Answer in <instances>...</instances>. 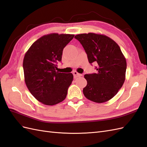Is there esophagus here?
<instances>
[{
    "label": "esophagus",
    "instance_id": "34e87169",
    "mask_svg": "<svg viewBox=\"0 0 147 147\" xmlns=\"http://www.w3.org/2000/svg\"><path fill=\"white\" fill-rule=\"evenodd\" d=\"M73 76H74V78H78V77H80V76H82V74H80V73H78L77 71H73Z\"/></svg>",
    "mask_w": 147,
    "mask_h": 147
}]
</instances>
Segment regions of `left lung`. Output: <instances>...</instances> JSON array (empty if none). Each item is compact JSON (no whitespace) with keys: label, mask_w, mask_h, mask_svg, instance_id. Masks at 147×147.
<instances>
[{"label":"left lung","mask_w":147,"mask_h":147,"mask_svg":"<svg viewBox=\"0 0 147 147\" xmlns=\"http://www.w3.org/2000/svg\"><path fill=\"white\" fill-rule=\"evenodd\" d=\"M88 55L89 63H96L97 73L85 74L87 85L83 89L86 98L97 103L114 97L125 80L127 62L115 41L104 35L82 33L74 36Z\"/></svg>","instance_id":"obj_1"}]
</instances>
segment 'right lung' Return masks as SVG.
Masks as SVG:
<instances>
[{
	"label": "right lung",
	"mask_w": 147,
	"mask_h": 147,
	"mask_svg": "<svg viewBox=\"0 0 147 147\" xmlns=\"http://www.w3.org/2000/svg\"><path fill=\"white\" fill-rule=\"evenodd\" d=\"M74 35L51 33L40 38L25 55L23 68L25 84L35 98L53 106L65 99L73 80L72 73L56 71L63 50Z\"/></svg>",
	"instance_id": "1"
}]
</instances>
